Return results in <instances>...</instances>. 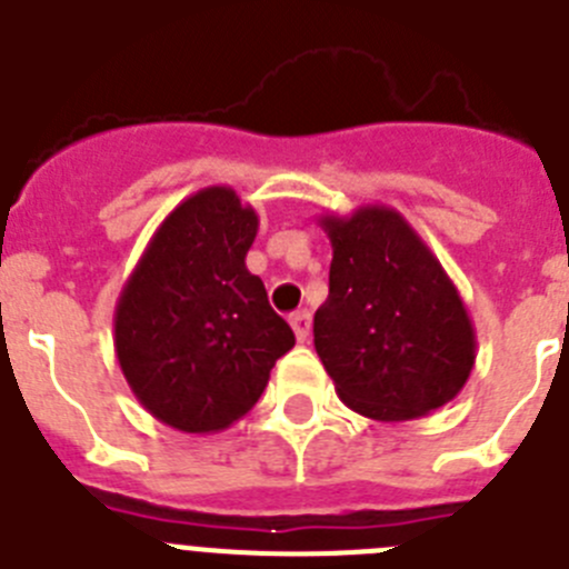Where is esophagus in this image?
I'll return each mask as SVG.
<instances>
[{"instance_id": "esophagus-1", "label": "esophagus", "mask_w": 569, "mask_h": 569, "mask_svg": "<svg viewBox=\"0 0 569 569\" xmlns=\"http://www.w3.org/2000/svg\"><path fill=\"white\" fill-rule=\"evenodd\" d=\"M290 328H293L296 341H301V345H305V341H308V336H310V313H308V310H296V313L290 316Z\"/></svg>"}]
</instances>
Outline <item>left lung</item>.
I'll list each match as a JSON object with an SVG mask.
<instances>
[{
  "mask_svg": "<svg viewBox=\"0 0 569 569\" xmlns=\"http://www.w3.org/2000/svg\"><path fill=\"white\" fill-rule=\"evenodd\" d=\"M319 224L333 261L313 345L339 399L373 421L421 419L453 401L476 365V330L433 250L387 204Z\"/></svg>",
  "mask_w": 569,
  "mask_h": 569,
  "instance_id": "8db88e82",
  "label": "left lung"
}]
</instances>
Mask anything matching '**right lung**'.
<instances>
[{"mask_svg":"<svg viewBox=\"0 0 569 569\" xmlns=\"http://www.w3.org/2000/svg\"><path fill=\"white\" fill-rule=\"evenodd\" d=\"M259 216L213 184L150 236L113 313V347L139 405L182 433H219L259 401L296 345L244 264Z\"/></svg>","mask_w":569,"mask_h":569,"instance_id":"add662e5","label":"right lung"}]
</instances>
